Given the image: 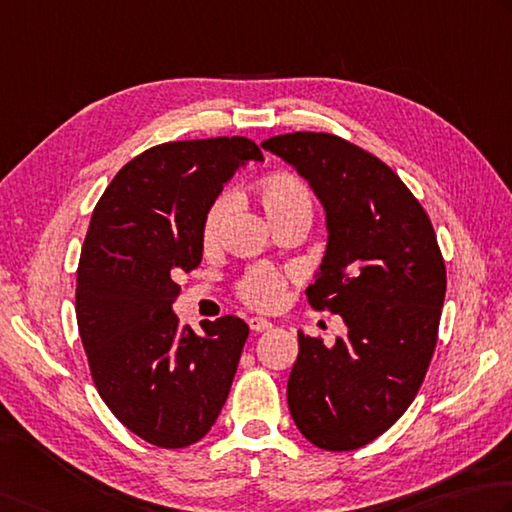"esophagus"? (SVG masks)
<instances>
[{
  "label": "esophagus",
  "mask_w": 512,
  "mask_h": 512,
  "mask_svg": "<svg viewBox=\"0 0 512 512\" xmlns=\"http://www.w3.org/2000/svg\"><path fill=\"white\" fill-rule=\"evenodd\" d=\"M248 326H250V330H253V333H264V330L273 328V324H270L268 319H262V317H250Z\"/></svg>",
  "instance_id": "1"
}]
</instances>
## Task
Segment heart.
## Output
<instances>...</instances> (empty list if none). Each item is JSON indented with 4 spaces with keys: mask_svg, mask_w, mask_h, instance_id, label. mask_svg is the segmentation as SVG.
Here are the masks:
<instances>
[{
    "mask_svg": "<svg viewBox=\"0 0 512 512\" xmlns=\"http://www.w3.org/2000/svg\"><path fill=\"white\" fill-rule=\"evenodd\" d=\"M259 202H262L270 222L290 217L295 213H313V197L302 179L288 173L270 175L259 184ZM233 208V195L224 190L208 204L202 219V242L204 246H215L222 237L226 217ZM284 275L273 266L259 264L248 268L237 282V295L248 306L259 310H273L284 295Z\"/></svg>",
    "mask_w": 512,
    "mask_h": 512,
    "instance_id": "b5f03b06",
    "label": "heart"
}]
</instances>
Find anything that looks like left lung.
<instances>
[{
  "label": "left lung",
  "instance_id": "8db88e82",
  "mask_svg": "<svg viewBox=\"0 0 512 512\" xmlns=\"http://www.w3.org/2000/svg\"><path fill=\"white\" fill-rule=\"evenodd\" d=\"M262 146L326 210V255L306 297L348 328L330 348L299 330L290 415L317 448H362L406 413L424 382L446 295L442 250L422 204L368 150L328 133L277 135Z\"/></svg>",
  "mask_w": 512,
  "mask_h": 512
}]
</instances>
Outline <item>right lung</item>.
<instances>
[{"label": "right lung", "mask_w": 512, "mask_h": 512, "mask_svg": "<svg viewBox=\"0 0 512 512\" xmlns=\"http://www.w3.org/2000/svg\"><path fill=\"white\" fill-rule=\"evenodd\" d=\"M246 162V137L168 142L119 170L99 199L77 268L79 337L99 397L159 448L202 439L226 404L248 337L235 315L179 326L175 279L202 262L208 204Z\"/></svg>", "instance_id": "right-lung-1"}]
</instances>
